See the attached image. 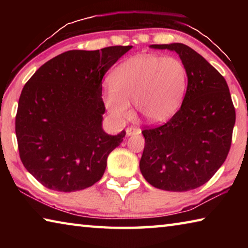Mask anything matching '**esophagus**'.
<instances>
[{
	"label": "esophagus",
	"mask_w": 248,
	"mask_h": 248,
	"mask_svg": "<svg viewBox=\"0 0 248 248\" xmlns=\"http://www.w3.org/2000/svg\"><path fill=\"white\" fill-rule=\"evenodd\" d=\"M125 132H127V136H132V134H139L141 133V129L137 127H129L125 129Z\"/></svg>",
	"instance_id": "1"
}]
</instances>
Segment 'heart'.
Returning a JSON list of instances; mask_svg holds the SVG:
<instances>
[{"mask_svg": "<svg viewBox=\"0 0 248 248\" xmlns=\"http://www.w3.org/2000/svg\"><path fill=\"white\" fill-rule=\"evenodd\" d=\"M187 69L178 58L140 54L112 71L111 86L104 92L107 110L117 120L131 114L130 102L149 123H161L175 114L187 89Z\"/></svg>", "mask_w": 248, "mask_h": 248, "instance_id": "1", "label": "heart"}]
</instances>
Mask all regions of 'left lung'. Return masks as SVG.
<instances>
[{
	"instance_id": "obj_1",
	"label": "left lung",
	"mask_w": 248,
	"mask_h": 248,
	"mask_svg": "<svg viewBox=\"0 0 248 248\" xmlns=\"http://www.w3.org/2000/svg\"><path fill=\"white\" fill-rule=\"evenodd\" d=\"M150 47L177 52L188 85L179 110L164 124L142 131L141 173L158 189H195L211 179L229 154L235 124L229 86L219 71L186 45Z\"/></svg>"
}]
</instances>
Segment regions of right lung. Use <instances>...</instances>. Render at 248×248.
I'll return each mask as SVG.
<instances>
[{"mask_svg": "<svg viewBox=\"0 0 248 248\" xmlns=\"http://www.w3.org/2000/svg\"><path fill=\"white\" fill-rule=\"evenodd\" d=\"M131 48L70 50L46 62L25 84L15 118L19 157L45 187L82 190L103 177L108 155L125 131H103L102 81Z\"/></svg>", "mask_w": 248, "mask_h": 248, "instance_id": "1", "label": "right lung"}]
</instances>
